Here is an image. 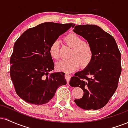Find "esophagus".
Segmentation results:
<instances>
[{"label":"esophagus","mask_w":128,"mask_h":128,"mask_svg":"<svg viewBox=\"0 0 128 128\" xmlns=\"http://www.w3.org/2000/svg\"><path fill=\"white\" fill-rule=\"evenodd\" d=\"M65 78H66V80H67V84H68L69 83V81H70V78H71V75H70V74H68V73H66Z\"/></svg>","instance_id":"esophagus-1"}]
</instances>
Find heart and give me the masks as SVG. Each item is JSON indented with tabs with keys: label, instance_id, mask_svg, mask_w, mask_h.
Here are the masks:
<instances>
[{
	"label": "heart",
	"instance_id": "heart-1",
	"mask_svg": "<svg viewBox=\"0 0 128 128\" xmlns=\"http://www.w3.org/2000/svg\"><path fill=\"white\" fill-rule=\"evenodd\" d=\"M65 40L69 46L73 48L68 59L62 60L58 61L56 67L58 70L70 72L79 67L80 62L84 65L88 64L92 58V52L88 42H83L78 35L74 33L69 34L65 37ZM49 53L54 59L59 58V42L54 41L49 48Z\"/></svg>",
	"mask_w": 128,
	"mask_h": 128
}]
</instances>
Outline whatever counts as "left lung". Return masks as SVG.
<instances>
[{"mask_svg":"<svg viewBox=\"0 0 128 128\" xmlns=\"http://www.w3.org/2000/svg\"><path fill=\"white\" fill-rule=\"evenodd\" d=\"M92 48V55L86 67L71 78L70 85L82 89V98L74 100L84 110H99L115 92L122 72L121 54L112 36L94 24L72 26Z\"/></svg>","mask_w":128,"mask_h":128,"instance_id":"1","label":"left lung"}]
</instances>
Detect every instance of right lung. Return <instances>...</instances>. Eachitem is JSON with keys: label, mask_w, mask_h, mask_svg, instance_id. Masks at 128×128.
<instances>
[{"label": "right lung", "mask_w": 128, "mask_h": 128, "mask_svg": "<svg viewBox=\"0 0 128 128\" xmlns=\"http://www.w3.org/2000/svg\"><path fill=\"white\" fill-rule=\"evenodd\" d=\"M75 24L45 22L24 31L17 40L10 58V76L16 93L23 100L42 105L67 84L63 72L49 73L54 63L50 46Z\"/></svg>", "instance_id": "1"}]
</instances>
